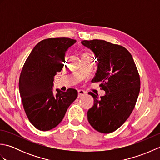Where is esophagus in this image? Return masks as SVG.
Masks as SVG:
<instances>
[{
    "instance_id": "esophagus-1",
    "label": "esophagus",
    "mask_w": 160,
    "mask_h": 160,
    "mask_svg": "<svg viewBox=\"0 0 160 160\" xmlns=\"http://www.w3.org/2000/svg\"><path fill=\"white\" fill-rule=\"evenodd\" d=\"M86 95V92L83 90H79L78 91V98H81Z\"/></svg>"
}]
</instances>
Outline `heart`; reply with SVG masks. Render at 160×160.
I'll list each match as a JSON object with an SVG mask.
<instances>
[{"mask_svg": "<svg viewBox=\"0 0 160 160\" xmlns=\"http://www.w3.org/2000/svg\"><path fill=\"white\" fill-rule=\"evenodd\" d=\"M91 56V55H89V53H84L83 54V55H82V56Z\"/></svg>", "mask_w": 160, "mask_h": 160, "instance_id": "obj_1", "label": "heart"}]
</instances>
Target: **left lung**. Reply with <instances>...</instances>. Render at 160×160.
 Instances as JSON below:
<instances>
[{
    "mask_svg": "<svg viewBox=\"0 0 160 160\" xmlns=\"http://www.w3.org/2000/svg\"><path fill=\"white\" fill-rule=\"evenodd\" d=\"M98 60L96 74L91 82H100L106 94L98 97L92 92L94 104L87 112L88 121L102 133L116 131L130 116L140 90V78L130 52L121 45L94 39L82 40Z\"/></svg>",
    "mask_w": 160,
    "mask_h": 160,
    "instance_id": "1",
    "label": "left lung"
}]
</instances>
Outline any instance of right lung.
I'll return each instance as SVG.
<instances>
[{
    "label": "right lung",
    "mask_w": 160,
    "mask_h": 160,
    "mask_svg": "<svg viewBox=\"0 0 160 160\" xmlns=\"http://www.w3.org/2000/svg\"><path fill=\"white\" fill-rule=\"evenodd\" d=\"M76 40L51 38L39 42L22 67L19 91L24 110L29 122L40 131H49L58 125L68 107L76 99L78 91L57 89L53 95V77L62 70L64 55Z\"/></svg>",
    "instance_id": "right-lung-1"
}]
</instances>
